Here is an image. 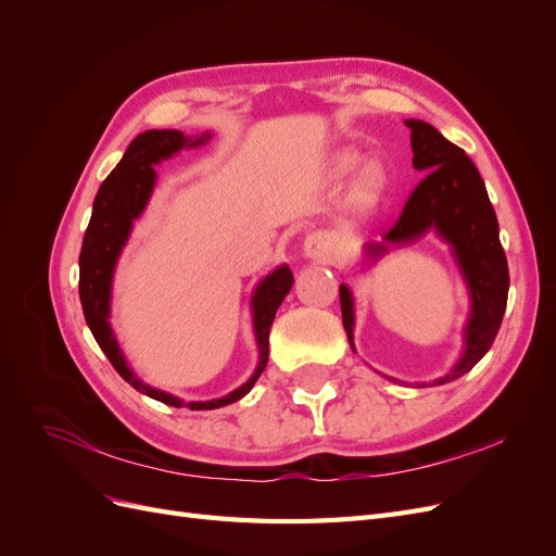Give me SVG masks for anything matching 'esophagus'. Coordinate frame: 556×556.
I'll return each mask as SVG.
<instances>
[{
  "instance_id": "esophagus-1",
  "label": "esophagus",
  "mask_w": 556,
  "mask_h": 556,
  "mask_svg": "<svg viewBox=\"0 0 556 556\" xmlns=\"http://www.w3.org/2000/svg\"><path fill=\"white\" fill-rule=\"evenodd\" d=\"M304 252L311 260L323 262V264H333L336 260H339V245H336L333 237L325 229H317V231L308 233L304 241Z\"/></svg>"
}]
</instances>
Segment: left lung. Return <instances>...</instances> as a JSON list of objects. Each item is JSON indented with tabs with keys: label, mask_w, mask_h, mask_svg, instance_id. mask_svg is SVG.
Wrapping results in <instances>:
<instances>
[{
	"label": "left lung",
	"mask_w": 556,
	"mask_h": 556,
	"mask_svg": "<svg viewBox=\"0 0 556 556\" xmlns=\"http://www.w3.org/2000/svg\"><path fill=\"white\" fill-rule=\"evenodd\" d=\"M406 125L410 127L413 166L427 174L410 192L396 220L382 229L384 241L368 243V252L378 257L387 248L422 237L427 229H435L452 245L470 288L473 311L466 325L464 357L435 382L445 384L468 374L492 348L506 313L510 274L498 241L496 213L476 164L429 123L406 121ZM339 294L343 327L352 345V296L345 285H341Z\"/></svg>",
	"instance_id": "left-lung-1"
}]
</instances>
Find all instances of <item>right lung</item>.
Masks as SVG:
<instances>
[{"label":"right lung","mask_w":556,"mask_h":556,"mask_svg":"<svg viewBox=\"0 0 556 556\" xmlns=\"http://www.w3.org/2000/svg\"><path fill=\"white\" fill-rule=\"evenodd\" d=\"M208 139L201 137L199 141H192L182 137V131L176 129H148L139 134L137 139L129 143L121 164L109 174V178L99 188L94 204H92V217L86 229V237H83L80 248V276H78V294H80V306L83 315H86V323L94 336L99 348L104 350V355L113 364V368L121 374L134 390L148 394L150 399H157L166 406L180 408L182 401L153 390V387L143 384L137 376L129 371V366L123 357L121 348H117L115 336L109 325V301H111V278H113V266L117 255L129 237L131 223L137 220L141 211L148 204V197L153 192L155 185V169L164 157H172L182 146H199ZM294 282V276L288 266H280L276 271L260 282V288L252 296V315H255V336L260 345V364L255 368L252 378L241 384L239 390L223 399L213 401H194L190 403V410H213L223 408L227 403L239 401L250 392V387L262 376L268 362V331H271L274 317L282 299L288 296L290 288Z\"/></svg>","instance_id":"right-lung-1"}]
</instances>
